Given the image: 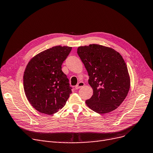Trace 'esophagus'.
<instances>
[{
    "label": "esophagus",
    "instance_id": "34e87169",
    "mask_svg": "<svg viewBox=\"0 0 153 153\" xmlns=\"http://www.w3.org/2000/svg\"><path fill=\"white\" fill-rule=\"evenodd\" d=\"M84 85V83L83 82H79V83H77V84L75 86V89H78L79 88H81Z\"/></svg>",
    "mask_w": 153,
    "mask_h": 153
}]
</instances>
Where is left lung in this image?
<instances>
[{
    "mask_svg": "<svg viewBox=\"0 0 153 153\" xmlns=\"http://www.w3.org/2000/svg\"><path fill=\"white\" fill-rule=\"evenodd\" d=\"M77 54L88 72L93 95L85 104L99 114L115 110L124 101L130 88V77L121 55L99 44L80 46Z\"/></svg>",
    "mask_w": 153,
    "mask_h": 153,
    "instance_id": "left-lung-1",
    "label": "left lung"
}]
</instances>
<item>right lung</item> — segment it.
Listing matches in <instances>:
<instances>
[{"instance_id": "add662e5", "label": "right lung", "mask_w": 153, "mask_h": 153, "mask_svg": "<svg viewBox=\"0 0 153 153\" xmlns=\"http://www.w3.org/2000/svg\"><path fill=\"white\" fill-rule=\"evenodd\" d=\"M72 48L57 45L32 57L26 66L23 81L25 94L32 107L51 115L65 105L72 93L62 64Z\"/></svg>"}]
</instances>
